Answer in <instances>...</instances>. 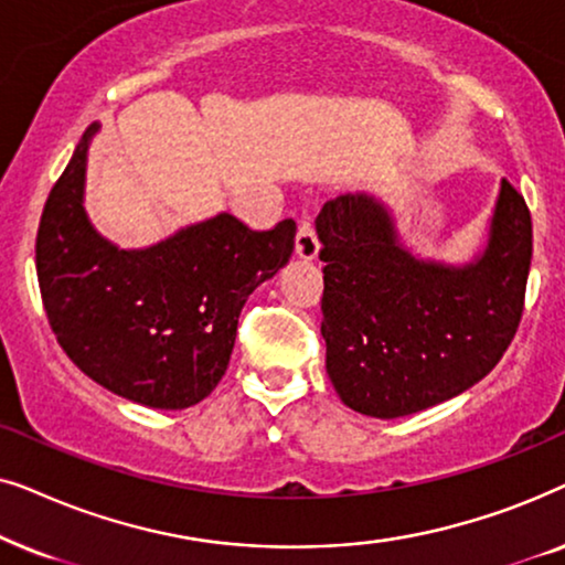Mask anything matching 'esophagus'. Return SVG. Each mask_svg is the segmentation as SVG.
<instances>
[{
	"label": "esophagus",
	"instance_id": "1",
	"mask_svg": "<svg viewBox=\"0 0 565 565\" xmlns=\"http://www.w3.org/2000/svg\"><path fill=\"white\" fill-rule=\"evenodd\" d=\"M296 252H298V257H303V259H313L316 254H319V236H316V226L308 218L298 223Z\"/></svg>",
	"mask_w": 565,
	"mask_h": 565
}]
</instances>
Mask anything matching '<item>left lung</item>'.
Returning a JSON list of instances; mask_svg holds the SVG:
<instances>
[{"label":"left lung","mask_w":565,"mask_h":565,"mask_svg":"<svg viewBox=\"0 0 565 565\" xmlns=\"http://www.w3.org/2000/svg\"><path fill=\"white\" fill-rule=\"evenodd\" d=\"M316 231L327 373L354 412L416 414L468 391L504 358L532 259L530 207L512 182H501L489 246L468 267L414 259L367 195L329 200Z\"/></svg>","instance_id":"left-lung-1"}]
</instances>
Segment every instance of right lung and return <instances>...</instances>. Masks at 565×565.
<instances>
[{
  "label": "right lung",
  "instance_id": "obj_1",
  "mask_svg": "<svg viewBox=\"0 0 565 565\" xmlns=\"http://www.w3.org/2000/svg\"><path fill=\"white\" fill-rule=\"evenodd\" d=\"M84 134L45 200L35 269L45 316L68 360L103 388L153 408H188L218 385L252 290L290 259L296 221L252 231L236 215L151 249H115L82 207Z\"/></svg>",
  "mask_w": 565,
  "mask_h": 565
}]
</instances>
